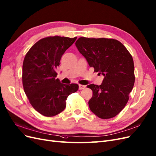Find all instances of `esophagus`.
<instances>
[{
    "mask_svg": "<svg viewBox=\"0 0 156 156\" xmlns=\"http://www.w3.org/2000/svg\"><path fill=\"white\" fill-rule=\"evenodd\" d=\"M86 88V86L85 85H82V84H79V90H83Z\"/></svg>",
    "mask_w": 156,
    "mask_h": 156,
    "instance_id": "34e87169",
    "label": "esophagus"
}]
</instances>
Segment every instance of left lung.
<instances>
[{
	"label": "left lung",
	"instance_id": "obj_1",
	"mask_svg": "<svg viewBox=\"0 0 156 156\" xmlns=\"http://www.w3.org/2000/svg\"><path fill=\"white\" fill-rule=\"evenodd\" d=\"M76 46L89 66L104 76L101 85L87 86L93 92L88 102L90 110L103 119L116 116L125 108L135 82L130 53L113 39L80 37Z\"/></svg>",
	"mask_w": 156,
	"mask_h": 156
}]
</instances>
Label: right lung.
I'll list each match as a JSON object with an SVG mask.
<instances>
[{"label":"right lung","instance_id":"add662e5","mask_svg":"<svg viewBox=\"0 0 156 156\" xmlns=\"http://www.w3.org/2000/svg\"><path fill=\"white\" fill-rule=\"evenodd\" d=\"M77 37H48L32 46L23 64L24 92L34 108L46 117L55 116L66 108L68 95L77 92V84H64L56 79L55 69L64 53Z\"/></svg>","mask_w":156,"mask_h":156}]
</instances>
